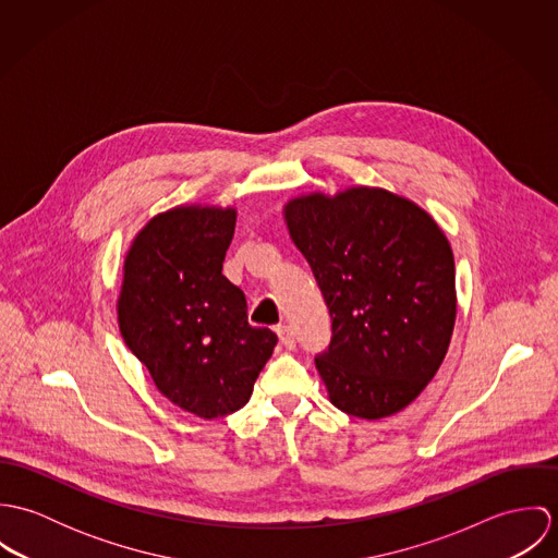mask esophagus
<instances>
[{"label":"esophagus","instance_id":"34e87169","mask_svg":"<svg viewBox=\"0 0 558 558\" xmlns=\"http://www.w3.org/2000/svg\"><path fill=\"white\" fill-rule=\"evenodd\" d=\"M277 335H279V341H281V345L283 348H288V350H294L296 348V337H294V330L290 328V326H279L277 328Z\"/></svg>","mask_w":558,"mask_h":558}]
</instances>
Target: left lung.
<instances>
[{
    "mask_svg": "<svg viewBox=\"0 0 558 558\" xmlns=\"http://www.w3.org/2000/svg\"><path fill=\"white\" fill-rule=\"evenodd\" d=\"M283 217L332 319L316 359L330 403L367 421L403 410L436 376L453 335L456 262L445 232L378 186L299 195Z\"/></svg>",
    "mask_w": 558,
    "mask_h": 558,
    "instance_id": "1",
    "label": "left lung"
}]
</instances>
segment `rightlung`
<instances>
[{
	"label": "right lung",
	"mask_w": 558,
	"mask_h": 558,
	"mask_svg": "<svg viewBox=\"0 0 558 558\" xmlns=\"http://www.w3.org/2000/svg\"><path fill=\"white\" fill-rule=\"evenodd\" d=\"M236 208L175 206L135 236L118 296L129 350L178 408L217 418L242 408L277 335L246 322V299L223 259Z\"/></svg>",
	"instance_id": "right-lung-1"
}]
</instances>
